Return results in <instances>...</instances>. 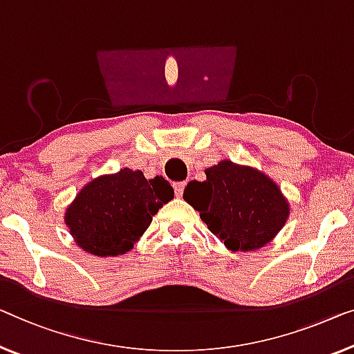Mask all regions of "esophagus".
Masks as SVG:
<instances>
[{
	"mask_svg": "<svg viewBox=\"0 0 354 354\" xmlns=\"http://www.w3.org/2000/svg\"><path fill=\"white\" fill-rule=\"evenodd\" d=\"M173 187H175L176 197H181L183 192H184V187H186V183H175V184H173Z\"/></svg>",
	"mask_w": 354,
	"mask_h": 354,
	"instance_id": "esophagus-1",
	"label": "esophagus"
}]
</instances>
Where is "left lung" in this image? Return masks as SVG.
<instances>
[{"label":"left lung","mask_w":354,"mask_h":354,"mask_svg":"<svg viewBox=\"0 0 354 354\" xmlns=\"http://www.w3.org/2000/svg\"><path fill=\"white\" fill-rule=\"evenodd\" d=\"M191 181L183 198L230 251L266 246L289 218V203L273 179L252 167L221 160Z\"/></svg>","instance_id":"8db88e82"}]
</instances>
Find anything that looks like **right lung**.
Wrapping results in <instances>:
<instances>
[{
  "mask_svg": "<svg viewBox=\"0 0 354 354\" xmlns=\"http://www.w3.org/2000/svg\"><path fill=\"white\" fill-rule=\"evenodd\" d=\"M173 197L165 178L146 179L140 170L122 168L86 184L66 208L65 224L86 252L120 256L133 248L152 216Z\"/></svg>",
  "mask_w": 354,
  "mask_h": 354,
  "instance_id": "obj_1",
  "label": "right lung"
}]
</instances>
